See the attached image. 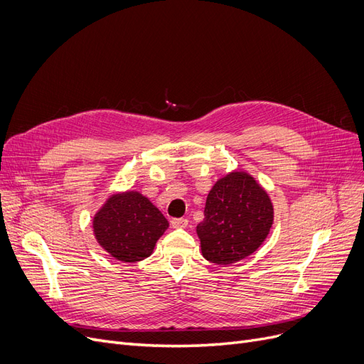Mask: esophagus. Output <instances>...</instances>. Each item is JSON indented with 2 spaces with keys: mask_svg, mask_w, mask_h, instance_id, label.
I'll return each instance as SVG.
<instances>
[{
  "mask_svg": "<svg viewBox=\"0 0 364 364\" xmlns=\"http://www.w3.org/2000/svg\"><path fill=\"white\" fill-rule=\"evenodd\" d=\"M170 224L173 228H185L188 225V220H185V218H173Z\"/></svg>",
  "mask_w": 364,
  "mask_h": 364,
  "instance_id": "34e87169",
  "label": "esophagus"
}]
</instances>
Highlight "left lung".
Segmentation results:
<instances>
[{
    "label": "left lung",
    "mask_w": 364,
    "mask_h": 364,
    "mask_svg": "<svg viewBox=\"0 0 364 364\" xmlns=\"http://www.w3.org/2000/svg\"><path fill=\"white\" fill-rule=\"evenodd\" d=\"M273 224V205L250 173L231 171L218 179L197 225L201 254L210 263L232 264L254 254Z\"/></svg>",
    "instance_id": "left-lung-1"
}]
</instances>
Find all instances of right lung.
I'll return each instance as SVG.
<instances>
[{
	"instance_id": "add662e5",
	"label": "right lung",
	"mask_w": 364,
	"mask_h": 364,
	"mask_svg": "<svg viewBox=\"0 0 364 364\" xmlns=\"http://www.w3.org/2000/svg\"><path fill=\"white\" fill-rule=\"evenodd\" d=\"M98 245L113 258L136 263L148 258L168 221L148 197L137 191L110 196L92 220Z\"/></svg>"
}]
</instances>
